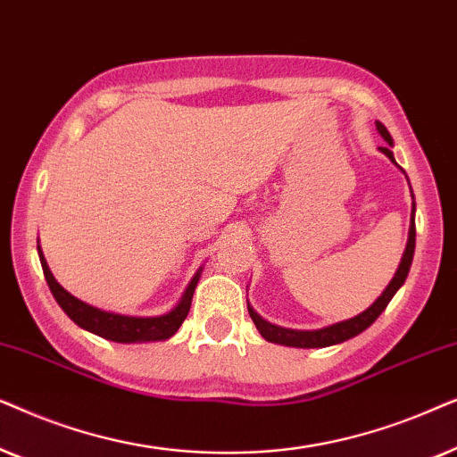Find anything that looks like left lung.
<instances>
[{"label": "left lung", "mask_w": 457, "mask_h": 457, "mask_svg": "<svg viewBox=\"0 0 457 457\" xmlns=\"http://www.w3.org/2000/svg\"><path fill=\"white\" fill-rule=\"evenodd\" d=\"M376 129H378V133L382 137H385V142L388 145H393V137H391V133H388L385 125L376 123ZM380 150L385 152V154L395 162V156H393L391 150H388V148H380ZM395 165H397V162H395ZM413 211H416V209H413ZM413 211H411L410 236H407V246H405L403 257H401L399 270L395 271V278L391 279V284L386 286L385 292H382L378 299H376L372 305L366 309V312H361L360 315H355V318H351V320L338 321V324L320 328V330H290V328L270 324V321L261 318V315L254 312L251 305H248V313H251V318L254 321V326H257V330L261 332V337H263L265 340H270V343L284 345V346H296V349H321V346L345 343V340L357 337V334H361L363 330H366V328L372 326L374 321L378 320V315L385 312L388 303H391L395 292H397L401 286H403L407 273H410L411 259H413V248H416V223H413Z\"/></svg>", "instance_id": "obj_1"}]
</instances>
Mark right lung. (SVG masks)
Wrapping results in <instances>:
<instances>
[{"label":"right lung","mask_w":457,"mask_h":457,"mask_svg":"<svg viewBox=\"0 0 457 457\" xmlns=\"http://www.w3.org/2000/svg\"><path fill=\"white\" fill-rule=\"evenodd\" d=\"M39 261H41V267H44L47 286H50L54 299H56L58 305L62 307V312L69 315L77 326H81L83 330L94 332L97 337L106 340H114V343H150V340L171 338L173 334L179 330V326L184 324L187 313H190L194 290H196L200 271H203L198 270L194 273L192 282L187 284L181 301L169 313L156 315V318H131V315L102 312V309L91 307L87 303L79 301L77 296H72L71 292H66L62 286L56 282V278L52 276L50 267L46 263V257L41 254V248H39Z\"/></svg>","instance_id":"right-lung-1"}]
</instances>
